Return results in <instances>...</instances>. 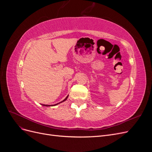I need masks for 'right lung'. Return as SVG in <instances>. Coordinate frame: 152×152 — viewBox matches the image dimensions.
I'll use <instances>...</instances> for the list:
<instances>
[{
	"label": "right lung",
	"instance_id": "1",
	"mask_svg": "<svg viewBox=\"0 0 152 152\" xmlns=\"http://www.w3.org/2000/svg\"><path fill=\"white\" fill-rule=\"evenodd\" d=\"M68 95L66 96V98L64 99L63 101H62V102H59V103H57V104H54V105H48V104H42V105H43V106H45V107H50V106H55V105H57V104H59V103H62V102H65V101H66V99H67V98H68Z\"/></svg>",
	"mask_w": 152,
	"mask_h": 152
}]
</instances>
